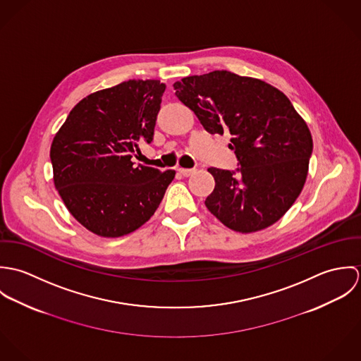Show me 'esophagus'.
<instances>
[{
    "label": "esophagus",
    "mask_w": 361,
    "mask_h": 361,
    "mask_svg": "<svg viewBox=\"0 0 361 361\" xmlns=\"http://www.w3.org/2000/svg\"><path fill=\"white\" fill-rule=\"evenodd\" d=\"M196 169H188V168H178V172L183 176H190Z\"/></svg>",
    "instance_id": "1"
}]
</instances>
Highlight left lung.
<instances>
[{
    "label": "left lung",
    "instance_id": "8db88e82",
    "mask_svg": "<svg viewBox=\"0 0 361 361\" xmlns=\"http://www.w3.org/2000/svg\"><path fill=\"white\" fill-rule=\"evenodd\" d=\"M176 97L211 135H231L239 173L208 168L215 188L208 211L240 233L279 221L303 190L312 137L306 121L276 87L256 78L212 71L173 83Z\"/></svg>",
    "mask_w": 361,
    "mask_h": 361
}]
</instances>
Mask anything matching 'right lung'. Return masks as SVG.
I'll return each instance as SVG.
<instances>
[{
	"mask_svg": "<svg viewBox=\"0 0 361 361\" xmlns=\"http://www.w3.org/2000/svg\"><path fill=\"white\" fill-rule=\"evenodd\" d=\"M165 83L133 79L76 104L51 143L54 185L72 216L102 238H119L146 224L175 171L133 166L150 143Z\"/></svg>",
	"mask_w": 361,
	"mask_h": 361,
	"instance_id": "add662e5",
	"label": "right lung"
}]
</instances>
